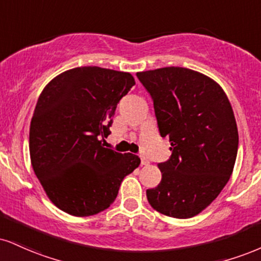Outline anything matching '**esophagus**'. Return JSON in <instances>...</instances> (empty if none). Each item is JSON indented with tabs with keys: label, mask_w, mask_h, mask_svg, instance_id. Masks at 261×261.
Returning <instances> with one entry per match:
<instances>
[{
	"label": "esophagus",
	"mask_w": 261,
	"mask_h": 261,
	"mask_svg": "<svg viewBox=\"0 0 261 261\" xmlns=\"http://www.w3.org/2000/svg\"><path fill=\"white\" fill-rule=\"evenodd\" d=\"M149 161L144 155H141V165H148Z\"/></svg>",
	"instance_id": "obj_1"
}]
</instances>
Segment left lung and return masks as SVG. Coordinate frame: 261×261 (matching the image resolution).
<instances>
[{
	"instance_id": "obj_1",
	"label": "left lung",
	"mask_w": 261,
	"mask_h": 261,
	"mask_svg": "<svg viewBox=\"0 0 261 261\" xmlns=\"http://www.w3.org/2000/svg\"><path fill=\"white\" fill-rule=\"evenodd\" d=\"M152 97L159 133L169 137L171 156L159 163L162 181L147 190L156 212L176 219L199 214L233 171L238 130L220 85L198 71L168 67L137 73Z\"/></svg>"
}]
</instances>
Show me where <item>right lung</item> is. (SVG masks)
Segmentation results:
<instances>
[{
	"mask_svg": "<svg viewBox=\"0 0 261 261\" xmlns=\"http://www.w3.org/2000/svg\"><path fill=\"white\" fill-rule=\"evenodd\" d=\"M135 85L130 73L99 67L64 71L47 84L30 122L35 175L51 202L74 216L103 212L114 202L139 155L106 148L115 109Z\"/></svg>",
	"mask_w": 261,
	"mask_h": 261,
	"instance_id": "obj_1",
	"label": "right lung"
}]
</instances>
